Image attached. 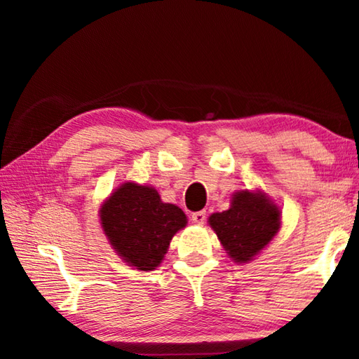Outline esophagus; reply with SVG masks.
I'll return each instance as SVG.
<instances>
[{
  "label": "esophagus",
  "mask_w": 359,
  "mask_h": 359,
  "mask_svg": "<svg viewBox=\"0 0 359 359\" xmlns=\"http://www.w3.org/2000/svg\"><path fill=\"white\" fill-rule=\"evenodd\" d=\"M191 220L198 224H203L205 222V212L204 210H199V212H194L191 215Z\"/></svg>",
  "instance_id": "obj_1"
}]
</instances>
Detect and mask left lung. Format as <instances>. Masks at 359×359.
Listing matches in <instances>:
<instances>
[{
	"label": "left lung",
	"instance_id": "8db88e82",
	"mask_svg": "<svg viewBox=\"0 0 359 359\" xmlns=\"http://www.w3.org/2000/svg\"><path fill=\"white\" fill-rule=\"evenodd\" d=\"M209 224L236 263H247L280 228V210L261 193L239 191L231 208L209 217Z\"/></svg>",
	"mask_w": 359,
	"mask_h": 359
}]
</instances>
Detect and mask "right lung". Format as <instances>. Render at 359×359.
<instances>
[{
  "label": "right lung",
  "mask_w": 359,
  "mask_h": 359,
  "mask_svg": "<svg viewBox=\"0 0 359 359\" xmlns=\"http://www.w3.org/2000/svg\"><path fill=\"white\" fill-rule=\"evenodd\" d=\"M102 229L121 258L141 271L161 263L172 236L187 224L184 210L166 204L150 187L117 188L100 210Z\"/></svg>",
  "instance_id": "right-lung-1"
}]
</instances>
